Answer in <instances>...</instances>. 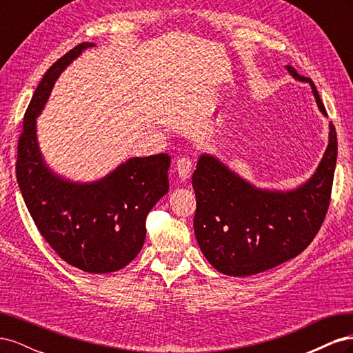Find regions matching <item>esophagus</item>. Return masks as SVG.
I'll return each instance as SVG.
<instances>
[{"label":"esophagus","instance_id":"esophagus-1","mask_svg":"<svg viewBox=\"0 0 353 353\" xmlns=\"http://www.w3.org/2000/svg\"><path fill=\"white\" fill-rule=\"evenodd\" d=\"M175 170L181 181H187L191 176V170H193V162L188 157H181L176 160Z\"/></svg>","mask_w":353,"mask_h":353}]
</instances>
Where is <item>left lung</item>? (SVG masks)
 <instances>
[{"mask_svg": "<svg viewBox=\"0 0 353 353\" xmlns=\"http://www.w3.org/2000/svg\"><path fill=\"white\" fill-rule=\"evenodd\" d=\"M299 82L311 85L323 116L324 104L314 82L285 66ZM337 160V135L328 123V144L315 172L292 190L259 187L215 154L203 153L191 183L197 199L194 234L201 253L216 271L249 276L301 254L325 218Z\"/></svg>", "mask_w": 353, "mask_h": 353, "instance_id": "1", "label": "left lung"}]
</instances>
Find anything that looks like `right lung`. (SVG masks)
Returning a JSON list of instances; mask_svg holds the SVG:
<instances>
[{
    "mask_svg": "<svg viewBox=\"0 0 353 353\" xmlns=\"http://www.w3.org/2000/svg\"><path fill=\"white\" fill-rule=\"evenodd\" d=\"M94 42H82L59 59L41 79L19 138L16 176L26 208L60 258L83 272L108 274L126 266L143 249L145 218L169 191L170 157H130L108 175L73 181L46 162L37 119L56 81Z\"/></svg>",
    "mask_w": 353,
    "mask_h": 353,
    "instance_id": "add662e5",
    "label": "right lung"
}]
</instances>
